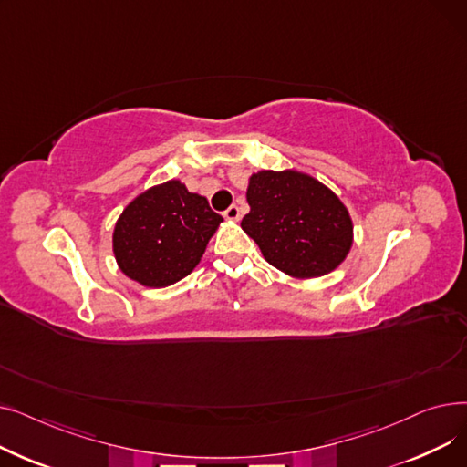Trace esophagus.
Returning a JSON list of instances; mask_svg holds the SVG:
<instances>
[{
  "label": "esophagus",
  "mask_w": 467,
  "mask_h": 467,
  "mask_svg": "<svg viewBox=\"0 0 467 467\" xmlns=\"http://www.w3.org/2000/svg\"><path fill=\"white\" fill-rule=\"evenodd\" d=\"M223 215H225V219H229V221H238V219H240V208H238L236 204H233V206H229V208L223 212Z\"/></svg>",
  "instance_id": "34e87169"
}]
</instances>
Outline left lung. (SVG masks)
I'll return each mask as SVG.
<instances>
[{
    "mask_svg": "<svg viewBox=\"0 0 467 467\" xmlns=\"http://www.w3.org/2000/svg\"><path fill=\"white\" fill-rule=\"evenodd\" d=\"M246 196L242 229L282 273L324 276L348 255L352 219L324 183L296 170H263L250 178Z\"/></svg>",
    "mask_w": 467,
    "mask_h": 467,
    "instance_id": "1",
    "label": "left lung"
}]
</instances>
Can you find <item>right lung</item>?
Listing matches in <instances>:
<instances>
[{"label":"right lung","instance_id":"right-lung-1","mask_svg":"<svg viewBox=\"0 0 467 467\" xmlns=\"http://www.w3.org/2000/svg\"><path fill=\"white\" fill-rule=\"evenodd\" d=\"M223 221L204 196L176 180L151 187L119 217L113 252L119 268L147 287H166L199 265Z\"/></svg>","mask_w":467,"mask_h":467}]
</instances>
